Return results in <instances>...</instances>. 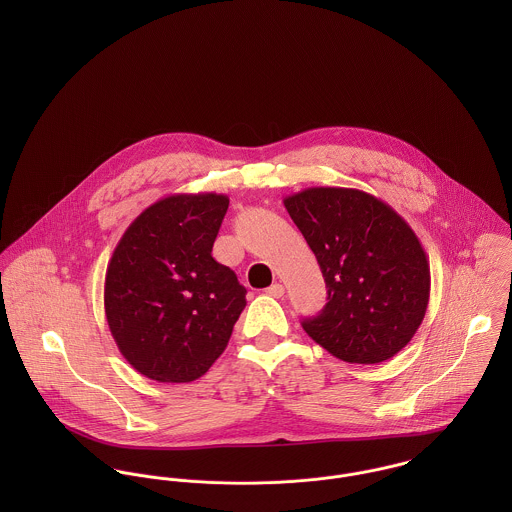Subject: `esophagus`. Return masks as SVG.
Segmentation results:
<instances>
[{
    "instance_id": "obj_1",
    "label": "esophagus",
    "mask_w": 512,
    "mask_h": 512,
    "mask_svg": "<svg viewBox=\"0 0 512 512\" xmlns=\"http://www.w3.org/2000/svg\"><path fill=\"white\" fill-rule=\"evenodd\" d=\"M284 292H286V288H284L282 284H272V286L266 290V293H268V295H272V297H282Z\"/></svg>"
}]
</instances>
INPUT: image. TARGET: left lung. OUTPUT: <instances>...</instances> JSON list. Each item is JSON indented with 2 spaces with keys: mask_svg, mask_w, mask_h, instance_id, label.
Returning <instances> with one entry per match:
<instances>
[{
  "mask_svg": "<svg viewBox=\"0 0 512 512\" xmlns=\"http://www.w3.org/2000/svg\"><path fill=\"white\" fill-rule=\"evenodd\" d=\"M327 286L305 333L345 363L376 365L402 351L424 321L430 262L410 224L359 189L309 187L284 199Z\"/></svg>",
  "mask_w": 512,
  "mask_h": 512,
  "instance_id": "1",
  "label": "left lung"
}]
</instances>
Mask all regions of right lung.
<instances>
[{"instance_id": "right-lung-1", "label": "right lung", "mask_w": 512, "mask_h": 512, "mask_svg": "<svg viewBox=\"0 0 512 512\" xmlns=\"http://www.w3.org/2000/svg\"><path fill=\"white\" fill-rule=\"evenodd\" d=\"M226 209V195H169L128 226L108 262L110 333L124 359L151 380L203 376L246 305L236 274L211 254Z\"/></svg>"}]
</instances>
